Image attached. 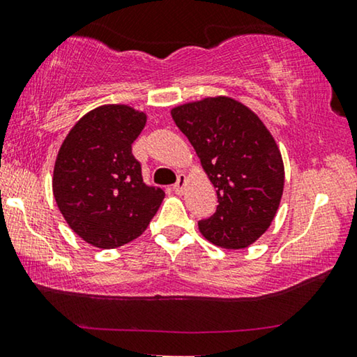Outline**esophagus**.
<instances>
[{"instance_id": "esophagus-1", "label": "esophagus", "mask_w": 357, "mask_h": 357, "mask_svg": "<svg viewBox=\"0 0 357 357\" xmlns=\"http://www.w3.org/2000/svg\"><path fill=\"white\" fill-rule=\"evenodd\" d=\"M185 183H188V178H185V174H179L176 184L173 185V190L176 194H183L184 189H185Z\"/></svg>"}]
</instances>
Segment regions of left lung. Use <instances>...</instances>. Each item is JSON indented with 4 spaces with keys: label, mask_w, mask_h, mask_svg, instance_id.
<instances>
[{
    "label": "left lung",
    "mask_w": 357,
    "mask_h": 357,
    "mask_svg": "<svg viewBox=\"0 0 357 357\" xmlns=\"http://www.w3.org/2000/svg\"><path fill=\"white\" fill-rule=\"evenodd\" d=\"M172 116L216 188L220 205L199 222L202 236L221 248L250 247L268 231L284 192V162L273 135L227 96L178 105Z\"/></svg>",
    "instance_id": "8db88e82"
}]
</instances>
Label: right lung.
<instances>
[{
	"instance_id": "1",
	"label": "right lung",
	"mask_w": 357,
	"mask_h": 357,
	"mask_svg": "<svg viewBox=\"0 0 357 357\" xmlns=\"http://www.w3.org/2000/svg\"><path fill=\"white\" fill-rule=\"evenodd\" d=\"M147 115L125 104L89 110L63 139L52 194L63 220L84 242L116 248L147 229L165 192L142 181L131 144Z\"/></svg>"
}]
</instances>
